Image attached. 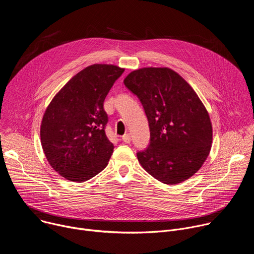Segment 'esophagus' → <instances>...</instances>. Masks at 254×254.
Instances as JSON below:
<instances>
[{
    "label": "esophagus",
    "mask_w": 254,
    "mask_h": 254,
    "mask_svg": "<svg viewBox=\"0 0 254 254\" xmlns=\"http://www.w3.org/2000/svg\"><path fill=\"white\" fill-rule=\"evenodd\" d=\"M122 138H123V140H124L126 143H129V142H130V139H131V137H130V134H129V133H126V134H124Z\"/></svg>",
    "instance_id": "34e87169"
}]
</instances>
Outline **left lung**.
I'll return each mask as SVG.
<instances>
[{"mask_svg": "<svg viewBox=\"0 0 254 254\" xmlns=\"http://www.w3.org/2000/svg\"><path fill=\"white\" fill-rule=\"evenodd\" d=\"M125 85L140 100L149 121L150 144L136 154L141 167L167 185L199 171L212 146V124L191 85L168 67L131 71Z\"/></svg>", "mask_w": 254, "mask_h": 254, "instance_id": "left-lung-1", "label": "left lung"}]
</instances>
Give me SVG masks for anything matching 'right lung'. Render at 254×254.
<instances>
[{
    "mask_svg": "<svg viewBox=\"0 0 254 254\" xmlns=\"http://www.w3.org/2000/svg\"><path fill=\"white\" fill-rule=\"evenodd\" d=\"M125 69L93 64L72 77L44 113L40 136L50 166L72 182L82 183L108 164L114 144L105 134L104 99Z\"/></svg>",
    "mask_w": 254,
    "mask_h": 254,
    "instance_id": "right-lung-1",
    "label": "right lung"
}]
</instances>
